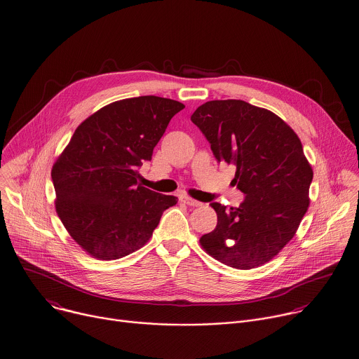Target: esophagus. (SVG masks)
<instances>
[{"label": "esophagus", "mask_w": 359, "mask_h": 359, "mask_svg": "<svg viewBox=\"0 0 359 359\" xmlns=\"http://www.w3.org/2000/svg\"><path fill=\"white\" fill-rule=\"evenodd\" d=\"M180 202H183V203H186L189 206H195V208L202 206V202H198V201L192 199L189 195H180Z\"/></svg>", "instance_id": "34e87169"}]
</instances>
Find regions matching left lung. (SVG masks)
<instances>
[{
    "label": "left lung",
    "mask_w": 359,
    "mask_h": 359,
    "mask_svg": "<svg viewBox=\"0 0 359 359\" xmlns=\"http://www.w3.org/2000/svg\"><path fill=\"white\" fill-rule=\"evenodd\" d=\"M218 163L236 167L238 208L210 203L218 222L201 237L218 262L250 270L270 262L294 237L309 206L313 170L293 128L244 100H211L191 115Z\"/></svg>",
    "instance_id": "1"
}]
</instances>
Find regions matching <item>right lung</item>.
Wrapping results in <instances>:
<instances>
[{"instance_id":"obj_1","label":"right lung","mask_w":359,"mask_h":359,"mask_svg":"<svg viewBox=\"0 0 359 359\" xmlns=\"http://www.w3.org/2000/svg\"><path fill=\"white\" fill-rule=\"evenodd\" d=\"M184 104L158 96L114 102L86 118L51 169L55 209L90 256L114 260L144 247L177 198L138 184L169 121Z\"/></svg>"}]
</instances>
